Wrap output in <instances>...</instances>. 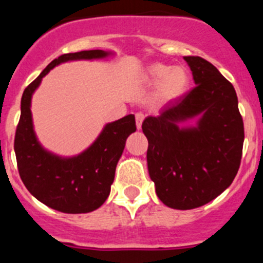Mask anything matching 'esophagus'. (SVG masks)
<instances>
[{
	"instance_id": "1",
	"label": "esophagus",
	"mask_w": 263,
	"mask_h": 263,
	"mask_svg": "<svg viewBox=\"0 0 263 263\" xmlns=\"http://www.w3.org/2000/svg\"><path fill=\"white\" fill-rule=\"evenodd\" d=\"M144 120V115L142 112H137L136 114V126H137L138 129H141L142 127V122Z\"/></svg>"
}]
</instances>
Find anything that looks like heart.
Returning a JSON list of instances; mask_svg holds the SVG:
<instances>
[{
	"instance_id": "heart-1",
	"label": "heart",
	"mask_w": 263,
	"mask_h": 263,
	"mask_svg": "<svg viewBox=\"0 0 263 263\" xmlns=\"http://www.w3.org/2000/svg\"><path fill=\"white\" fill-rule=\"evenodd\" d=\"M144 80L156 84V96L159 101H174L182 98L189 86V74L183 66H170L155 63L147 66Z\"/></svg>"
}]
</instances>
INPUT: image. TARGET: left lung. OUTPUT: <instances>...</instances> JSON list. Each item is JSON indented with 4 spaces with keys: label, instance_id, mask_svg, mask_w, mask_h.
<instances>
[{
    "label": "left lung",
    "instance_id": "8db88e82",
    "mask_svg": "<svg viewBox=\"0 0 263 263\" xmlns=\"http://www.w3.org/2000/svg\"><path fill=\"white\" fill-rule=\"evenodd\" d=\"M184 60L197 86L142 123L157 195L178 210L208 204L230 186L240 167L245 137L232 84L200 57ZM195 117L197 125L181 127Z\"/></svg>",
    "mask_w": 263,
    "mask_h": 263
}]
</instances>
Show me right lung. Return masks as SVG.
<instances>
[{
    "label": "right lung",
    "instance_id": "add662e5",
    "mask_svg": "<svg viewBox=\"0 0 263 263\" xmlns=\"http://www.w3.org/2000/svg\"><path fill=\"white\" fill-rule=\"evenodd\" d=\"M110 54L112 53L100 49L63 54L23 91L21 117L14 136L18 172L33 197L62 213H90L105 203L126 140L136 131L135 115L107 123L89 148L78 156L64 158L44 149L38 142L33 129L32 95L54 66L69 60L102 59Z\"/></svg>",
    "mask_w": 263,
    "mask_h": 263
}]
</instances>
